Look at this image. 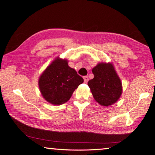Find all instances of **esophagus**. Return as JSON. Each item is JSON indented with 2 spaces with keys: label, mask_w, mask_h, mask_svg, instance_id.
I'll use <instances>...</instances> for the list:
<instances>
[{
  "label": "esophagus",
  "mask_w": 155,
  "mask_h": 155,
  "mask_svg": "<svg viewBox=\"0 0 155 155\" xmlns=\"http://www.w3.org/2000/svg\"><path fill=\"white\" fill-rule=\"evenodd\" d=\"M83 79H84V82L87 83L89 81V78H88V77H87V76H85V77H83Z\"/></svg>",
  "instance_id": "obj_1"
}]
</instances>
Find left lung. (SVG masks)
I'll use <instances>...</instances> for the list:
<instances>
[{"instance_id": "1", "label": "left lung", "mask_w": 155, "mask_h": 155, "mask_svg": "<svg viewBox=\"0 0 155 155\" xmlns=\"http://www.w3.org/2000/svg\"><path fill=\"white\" fill-rule=\"evenodd\" d=\"M94 78L88 86L95 100L102 106L116 103L122 94V83L112 63L101 62L92 69Z\"/></svg>"}]
</instances>
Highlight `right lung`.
<instances>
[{"label":"right lung","instance_id":"obj_1","mask_svg":"<svg viewBox=\"0 0 155 155\" xmlns=\"http://www.w3.org/2000/svg\"><path fill=\"white\" fill-rule=\"evenodd\" d=\"M68 64L67 60L57 57L39 77L42 96L51 104L61 105L68 102L74 90L83 83V78Z\"/></svg>","mask_w":155,"mask_h":155}]
</instances>
